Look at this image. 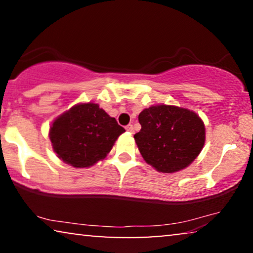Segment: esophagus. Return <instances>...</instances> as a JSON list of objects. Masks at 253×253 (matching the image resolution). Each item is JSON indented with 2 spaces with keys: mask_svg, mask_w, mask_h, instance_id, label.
<instances>
[{
  "mask_svg": "<svg viewBox=\"0 0 253 253\" xmlns=\"http://www.w3.org/2000/svg\"><path fill=\"white\" fill-rule=\"evenodd\" d=\"M126 131H127V132H130V133H132V132H133V131H134V129H133V126H131V124H129V126H126Z\"/></svg>",
  "mask_w": 253,
  "mask_h": 253,
  "instance_id": "34e87169",
  "label": "esophagus"
}]
</instances>
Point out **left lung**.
<instances>
[{
  "label": "left lung",
  "instance_id": "1",
  "mask_svg": "<svg viewBox=\"0 0 253 253\" xmlns=\"http://www.w3.org/2000/svg\"><path fill=\"white\" fill-rule=\"evenodd\" d=\"M141 129L134 140L144 160L161 172L191 164L205 144V126L196 113L175 106H152L138 116Z\"/></svg>",
  "mask_w": 253,
  "mask_h": 253
}]
</instances>
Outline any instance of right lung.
Listing matches in <instances>:
<instances>
[{
  "label": "right lung",
  "mask_w": 253,
  "mask_h": 253,
  "mask_svg": "<svg viewBox=\"0 0 253 253\" xmlns=\"http://www.w3.org/2000/svg\"><path fill=\"white\" fill-rule=\"evenodd\" d=\"M124 127L96 103H81L54 121L49 138L54 151L65 164L91 167L112 150Z\"/></svg>",
  "instance_id": "1"
}]
</instances>
